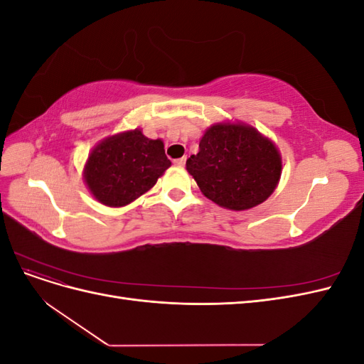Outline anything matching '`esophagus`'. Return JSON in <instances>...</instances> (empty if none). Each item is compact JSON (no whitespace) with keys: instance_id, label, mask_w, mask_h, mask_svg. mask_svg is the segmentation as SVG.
Segmentation results:
<instances>
[{"instance_id":"34e87169","label":"esophagus","mask_w":364,"mask_h":364,"mask_svg":"<svg viewBox=\"0 0 364 364\" xmlns=\"http://www.w3.org/2000/svg\"><path fill=\"white\" fill-rule=\"evenodd\" d=\"M185 161H186V158L183 156V158H179V159H174L173 162H174V165H178V167H183V165H185Z\"/></svg>"}]
</instances>
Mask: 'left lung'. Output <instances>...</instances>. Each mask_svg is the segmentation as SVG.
I'll use <instances>...</instances> for the list:
<instances>
[{
	"label": "left lung",
	"instance_id": "1",
	"mask_svg": "<svg viewBox=\"0 0 364 364\" xmlns=\"http://www.w3.org/2000/svg\"><path fill=\"white\" fill-rule=\"evenodd\" d=\"M188 171L205 197L230 211L266 202L282 173L281 151L258 129L243 121L209 126L199 153L186 159Z\"/></svg>",
	"mask_w": 364,
	"mask_h": 364
}]
</instances>
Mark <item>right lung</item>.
<instances>
[{
    "instance_id": "add662e5",
    "label": "right lung",
    "mask_w": 364,
    "mask_h": 364,
    "mask_svg": "<svg viewBox=\"0 0 364 364\" xmlns=\"http://www.w3.org/2000/svg\"><path fill=\"white\" fill-rule=\"evenodd\" d=\"M170 165L162 139L136 127L98 142L85 162L83 181L97 202L121 208L150 191Z\"/></svg>"
}]
</instances>
